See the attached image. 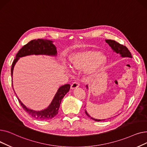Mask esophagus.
<instances>
[{
    "label": "esophagus",
    "instance_id": "esophagus-1",
    "mask_svg": "<svg viewBox=\"0 0 147 147\" xmlns=\"http://www.w3.org/2000/svg\"><path fill=\"white\" fill-rule=\"evenodd\" d=\"M79 86H80V84H79V83H78V82H74V83H73L71 84V88L72 89H76V88H77L79 87Z\"/></svg>",
    "mask_w": 147,
    "mask_h": 147
}]
</instances>
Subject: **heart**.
I'll return each mask as SVG.
<instances>
[{"label":"heart","mask_w":147,"mask_h":147,"mask_svg":"<svg viewBox=\"0 0 147 147\" xmlns=\"http://www.w3.org/2000/svg\"><path fill=\"white\" fill-rule=\"evenodd\" d=\"M106 57L102 54L98 55L94 51H87L74 54L69 59V67L74 70L86 68L90 76L96 74L106 63Z\"/></svg>","instance_id":"b5f03b06"}]
</instances>
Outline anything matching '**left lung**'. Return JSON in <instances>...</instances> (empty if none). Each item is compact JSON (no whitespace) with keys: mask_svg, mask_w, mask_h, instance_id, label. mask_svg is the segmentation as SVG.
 Wrapping results in <instances>:
<instances>
[{"mask_svg":"<svg viewBox=\"0 0 147 147\" xmlns=\"http://www.w3.org/2000/svg\"><path fill=\"white\" fill-rule=\"evenodd\" d=\"M105 42L109 45V46L113 49V52L119 54L121 57H122V58L127 57V58H132V55H131V53L130 52L129 49L126 47L125 46H123V45L119 43L118 42H115V40H105ZM86 86V88L88 89V84ZM85 113L89 118H90L91 119L94 120L95 121H103V120H105V119H101H101H96L92 117L88 113V112L86 110H85ZM109 119H110V118H109Z\"/></svg>","mask_w":147,"mask_h":147,"instance_id":"8db88e82","label":"left lung"}]
</instances>
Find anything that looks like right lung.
<instances>
[{"mask_svg":"<svg viewBox=\"0 0 147 147\" xmlns=\"http://www.w3.org/2000/svg\"><path fill=\"white\" fill-rule=\"evenodd\" d=\"M53 41L49 40L37 39L30 41L27 44L23 46L18 52L12 63L11 67L12 79L14 66L16 64L17 62L19 60L20 58L32 55H43L56 57L57 55V47L53 45ZM69 89H70V85L69 84H66L63 86H60L49 106L46 109L40 111H36L28 109L20 101V99L18 98L17 95V97L18 98V101L20 103L21 107L23 108V109L28 114H30L31 116L37 120H46L53 118L58 114L62 99L69 92ZM13 90H14L13 88Z\"/></svg>","mask_w":147,"mask_h":147,"instance_id":"obj_1","label":"right lung"}]
</instances>
